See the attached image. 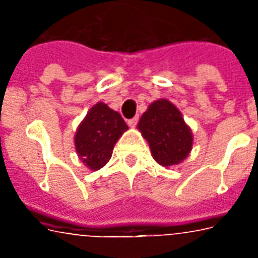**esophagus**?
I'll list each match as a JSON object with an SVG mask.
<instances>
[{"label": "esophagus", "instance_id": "obj_1", "mask_svg": "<svg viewBox=\"0 0 258 258\" xmlns=\"http://www.w3.org/2000/svg\"><path fill=\"white\" fill-rule=\"evenodd\" d=\"M137 124H138V116H136V117L129 118V120H127V125H129L131 127H134Z\"/></svg>", "mask_w": 258, "mask_h": 258}]
</instances>
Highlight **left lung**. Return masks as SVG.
<instances>
[{
    "instance_id": "obj_1",
    "label": "left lung",
    "mask_w": 258,
    "mask_h": 258,
    "mask_svg": "<svg viewBox=\"0 0 258 258\" xmlns=\"http://www.w3.org/2000/svg\"><path fill=\"white\" fill-rule=\"evenodd\" d=\"M138 129L149 142L152 157L165 168L182 163L192 149V132L179 109L168 99L150 104Z\"/></svg>"
}]
</instances>
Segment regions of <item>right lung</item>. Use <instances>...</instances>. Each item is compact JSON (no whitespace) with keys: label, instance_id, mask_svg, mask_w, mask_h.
Listing matches in <instances>:
<instances>
[{"label":"right lung","instance_id":"add662e5","mask_svg":"<svg viewBox=\"0 0 258 258\" xmlns=\"http://www.w3.org/2000/svg\"><path fill=\"white\" fill-rule=\"evenodd\" d=\"M127 131L121 115L98 102L89 109L75 134V147L79 157L90 170L101 169L112 156L118 138Z\"/></svg>","mask_w":258,"mask_h":258}]
</instances>
